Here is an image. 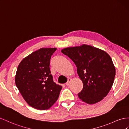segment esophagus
I'll use <instances>...</instances> for the list:
<instances>
[{
  "mask_svg": "<svg viewBox=\"0 0 129 129\" xmlns=\"http://www.w3.org/2000/svg\"><path fill=\"white\" fill-rule=\"evenodd\" d=\"M71 80H72V79H71V78H69L68 79V81L67 82V83H66V85H67V86H68L69 84H70V82H71Z\"/></svg>",
  "mask_w": 129,
  "mask_h": 129,
  "instance_id": "obj_1",
  "label": "esophagus"
}]
</instances>
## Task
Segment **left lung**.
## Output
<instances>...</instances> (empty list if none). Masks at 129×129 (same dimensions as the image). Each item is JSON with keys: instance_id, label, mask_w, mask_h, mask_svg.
Masks as SVG:
<instances>
[{"instance_id": "8db88e82", "label": "left lung", "mask_w": 129, "mask_h": 129, "mask_svg": "<svg viewBox=\"0 0 129 129\" xmlns=\"http://www.w3.org/2000/svg\"><path fill=\"white\" fill-rule=\"evenodd\" d=\"M61 52L76 65L77 72L83 83L79 98L89 104L100 102L111 90L116 69L112 59L105 51L83 44L70 47Z\"/></svg>"}]
</instances>
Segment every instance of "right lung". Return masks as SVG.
I'll return each mask as SVG.
<instances>
[{"label":"right lung","mask_w":129,"mask_h":129,"mask_svg":"<svg viewBox=\"0 0 129 129\" xmlns=\"http://www.w3.org/2000/svg\"><path fill=\"white\" fill-rule=\"evenodd\" d=\"M56 48H42L21 61L15 83L24 100L32 108L47 110L56 102L62 86L53 82L50 61Z\"/></svg>","instance_id":"obj_1"}]
</instances>
